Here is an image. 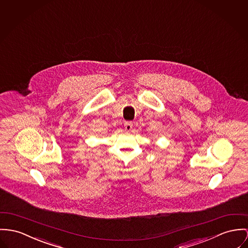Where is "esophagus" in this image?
I'll return each instance as SVG.
<instances>
[{
  "instance_id": "1",
  "label": "esophagus",
  "mask_w": 248,
  "mask_h": 248,
  "mask_svg": "<svg viewBox=\"0 0 248 248\" xmlns=\"http://www.w3.org/2000/svg\"><path fill=\"white\" fill-rule=\"evenodd\" d=\"M132 127H133V124H132L131 122L125 123V124H124V129H125L126 131H130V130L132 129Z\"/></svg>"
}]
</instances>
